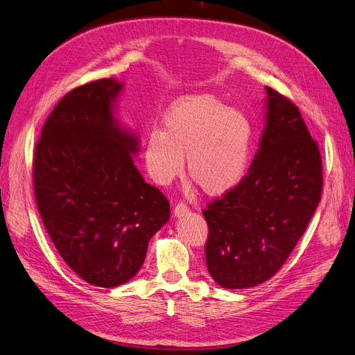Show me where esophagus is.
Wrapping results in <instances>:
<instances>
[{
    "label": "esophagus",
    "instance_id": "esophagus-1",
    "mask_svg": "<svg viewBox=\"0 0 355 355\" xmlns=\"http://www.w3.org/2000/svg\"><path fill=\"white\" fill-rule=\"evenodd\" d=\"M189 210V207H188V204L187 202H184V201H179L176 206H175V209H173V214L176 218H180V216H184V214L187 213Z\"/></svg>",
    "mask_w": 355,
    "mask_h": 355
}]
</instances>
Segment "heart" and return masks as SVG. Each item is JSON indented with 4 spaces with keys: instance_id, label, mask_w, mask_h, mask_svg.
<instances>
[{
    "instance_id": "obj_1",
    "label": "heart",
    "mask_w": 355,
    "mask_h": 355,
    "mask_svg": "<svg viewBox=\"0 0 355 355\" xmlns=\"http://www.w3.org/2000/svg\"><path fill=\"white\" fill-rule=\"evenodd\" d=\"M253 125L243 111L228 108L213 94H189L170 105L163 132L145 144V163L158 184L184 171L204 194L218 197L240 184L250 159Z\"/></svg>"
}]
</instances>
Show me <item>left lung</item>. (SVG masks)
<instances>
[{"label":"left lung","instance_id":"obj_1","mask_svg":"<svg viewBox=\"0 0 355 355\" xmlns=\"http://www.w3.org/2000/svg\"><path fill=\"white\" fill-rule=\"evenodd\" d=\"M261 148L240 184L202 210L206 263L225 288L271 278L302 237L321 200L323 164L297 106L266 87Z\"/></svg>","mask_w":355,"mask_h":355}]
</instances>
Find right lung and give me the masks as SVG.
Wrapping results in <instances>:
<instances>
[{"mask_svg": "<svg viewBox=\"0 0 355 355\" xmlns=\"http://www.w3.org/2000/svg\"><path fill=\"white\" fill-rule=\"evenodd\" d=\"M121 87L102 78L63 96L42 125L32 163L37 207L53 244L73 272L99 287L130 280L170 218L168 200L135 167L136 137L112 116Z\"/></svg>", "mask_w": 355, "mask_h": 355, "instance_id": "right-lung-1", "label": "right lung"}]
</instances>
